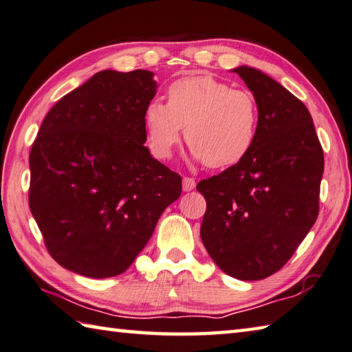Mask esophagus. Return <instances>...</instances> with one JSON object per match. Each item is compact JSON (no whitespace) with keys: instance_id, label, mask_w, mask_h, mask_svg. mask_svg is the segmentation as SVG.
<instances>
[{"instance_id":"1","label":"esophagus","mask_w":352,"mask_h":352,"mask_svg":"<svg viewBox=\"0 0 352 352\" xmlns=\"http://www.w3.org/2000/svg\"><path fill=\"white\" fill-rule=\"evenodd\" d=\"M195 180L194 178L190 177H184L183 178V190H186V192H189V190H192L195 188Z\"/></svg>"}]
</instances>
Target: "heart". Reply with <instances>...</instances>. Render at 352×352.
<instances>
[{
  "instance_id": "heart-1",
  "label": "heart",
  "mask_w": 352,
  "mask_h": 352,
  "mask_svg": "<svg viewBox=\"0 0 352 352\" xmlns=\"http://www.w3.org/2000/svg\"><path fill=\"white\" fill-rule=\"evenodd\" d=\"M144 123L157 158H170L184 127L192 158L221 169L240 163L254 148L260 111L249 91L232 89L210 75H194L172 82L166 104L151 101Z\"/></svg>"
}]
</instances>
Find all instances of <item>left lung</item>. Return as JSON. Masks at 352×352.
<instances>
[{
	"label": "left lung",
	"mask_w": 352,
	"mask_h": 352,
	"mask_svg": "<svg viewBox=\"0 0 352 352\" xmlns=\"http://www.w3.org/2000/svg\"><path fill=\"white\" fill-rule=\"evenodd\" d=\"M235 74L257 100L260 124L251 152L201 180V241L228 276L261 280L282 270L318 215L323 149L302 101L258 69Z\"/></svg>",
	"instance_id": "left-lung-1"
}]
</instances>
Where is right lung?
Here are the masks:
<instances>
[{"mask_svg":"<svg viewBox=\"0 0 352 352\" xmlns=\"http://www.w3.org/2000/svg\"><path fill=\"white\" fill-rule=\"evenodd\" d=\"M149 70H101L46 115L29 155V206L49 254L91 278L123 274L149 241L182 177L146 148Z\"/></svg>","mask_w":352,"mask_h":352,"instance_id":"1","label":"right lung"}]
</instances>
